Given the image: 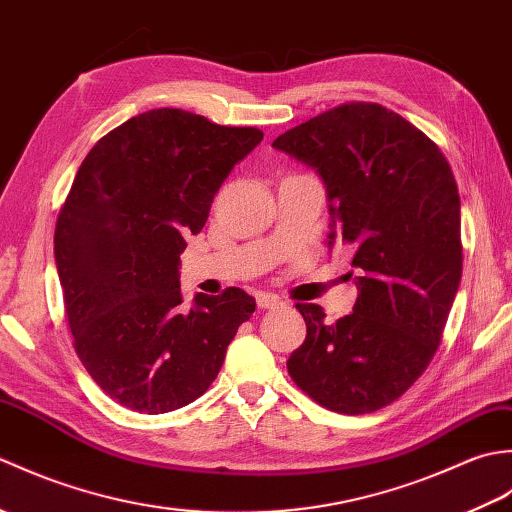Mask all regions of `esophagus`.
I'll return each mask as SVG.
<instances>
[{"label": "esophagus", "mask_w": 512, "mask_h": 512, "mask_svg": "<svg viewBox=\"0 0 512 512\" xmlns=\"http://www.w3.org/2000/svg\"><path fill=\"white\" fill-rule=\"evenodd\" d=\"M257 306L262 308V310H273V308H279V306H284V301H281L277 295H259L257 297Z\"/></svg>", "instance_id": "esophagus-1"}]
</instances>
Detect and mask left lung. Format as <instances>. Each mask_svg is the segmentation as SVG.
Here are the masks:
<instances>
[{"mask_svg":"<svg viewBox=\"0 0 512 512\" xmlns=\"http://www.w3.org/2000/svg\"><path fill=\"white\" fill-rule=\"evenodd\" d=\"M273 147L328 187L330 246L350 250L354 312L325 323L297 303L306 341L288 374L321 407L358 416L398 400L436 354L462 277L460 195L440 147L378 103L352 101L288 129Z\"/></svg>","mask_w":512,"mask_h":512,"instance_id":"8db88e82","label":"left lung"}]
</instances>
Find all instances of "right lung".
Returning <instances> with one entry per match:
<instances>
[{"label": "right lung", "instance_id": "1", "mask_svg": "<svg viewBox=\"0 0 512 512\" xmlns=\"http://www.w3.org/2000/svg\"><path fill=\"white\" fill-rule=\"evenodd\" d=\"M262 138L162 107L105 134L76 171L54 228L63 308L76 356L123 407L167 413L200 398L255 312L242 288L198 292L184 310L178 266L213 195Z\"/></svg>", "mask_w": 512, "mask_h": 512}]
</instances>
